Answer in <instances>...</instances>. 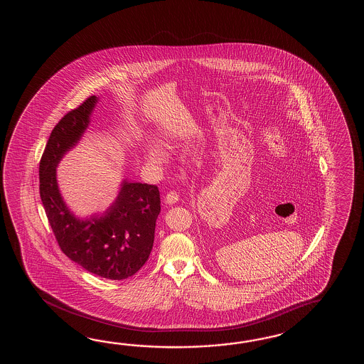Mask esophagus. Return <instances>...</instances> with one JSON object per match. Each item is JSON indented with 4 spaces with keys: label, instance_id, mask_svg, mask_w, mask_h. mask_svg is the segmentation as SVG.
<instances>
[{
    "label": "esophagus",
    "instance_id": "obj_1",
    "mask_svg": "<svg viewBox=\"0 0 364 364\" xmlns=\"http://www.w3.org/2000/svg\"><path fill=\"white\" fill-rule=\"evenodd\" d=\"M179 200V195L174 191H171L169 193H166L165 196V203L166 204H176Z\"/></svg>",
    "mask_w": 364,
    "mask_h": 364
}]
</instances>
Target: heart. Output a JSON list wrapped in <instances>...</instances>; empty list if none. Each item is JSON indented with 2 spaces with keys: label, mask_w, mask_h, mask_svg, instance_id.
I'll return each instance as SVG.
<instances>
[{
  "label": "heart",
  "mask_w": 364,
  "mask_h": 364,
  "mask_svg": "<svg viewBox=\"0 0 364 364\" xmlns=\"http://www.w3.org/2000/svg\"><path fill=\"white\" fill-rule=\"evenodd\" d=\"M146 157L149 163L156 164V165H161V164L166 163V160H168L166 152L160 146L154 144V143L148 144L146 148Z\"/></svg>",
  "instance_id": "b5f03b06"
}]
</instances>
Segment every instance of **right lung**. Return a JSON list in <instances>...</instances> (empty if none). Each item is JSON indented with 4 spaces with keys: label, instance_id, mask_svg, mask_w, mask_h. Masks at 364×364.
Returning a JSON list of instances; mask_svg holds the SVG:
<instances>
[{
    "label": "right lung",
    "instance_id": "1",
    "mask_svg": "<svg viewBox=\"0 0 364 364\" xmlns=\"http://www.w3.org/2000/svg\"><path fill=\"white\" fill-rule=\"evenodd\" d=\"M97 101L88 97L55 124L40 160V198L63 254L90 273L119 281L139 271L152 251L160 193L157 186L124 179L116 200L101 215L80 218L70 210L57 166L82 139Z\"/></svg>",
    "mask_w": 364,
    "mask_h": 364
}]
</instances>
